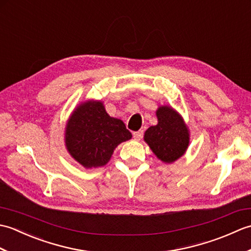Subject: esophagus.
<instances>
[{
    "instance_id": "obj_1",
    "label": "esophagus",
    "mask_w": 251,
    "mask_h": 251,
    "mask_svg": "<svg viewBox=\"0 0 251 251\" xmlns=\"http://www.w3.org/2000/svg\"><path fill=\"white\" fill-rule=\"evenodd\" d=\"M134 138L135 139H137V140H140V139H142V137H143V130H138V131H134Z\"/></svg>"
}]
</instances>
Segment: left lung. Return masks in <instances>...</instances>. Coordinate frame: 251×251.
Masks as SVG:
<instances>
[{"label":"left lung","instance_id":"1","mask_svg":"<svg viewBox=\"0 0 251 251\" xmlns=\"http://www.w3.org/2000/svg\"><path fill=\"white\" fill-rule=\"evenodd\" d=\"M158 123L148 128L145 141L165 163H173L184 154L189 146V130L181 116L169 106L156 111Z\"/></svg>","mask_w":251,"mask_h":251}]
</instances>
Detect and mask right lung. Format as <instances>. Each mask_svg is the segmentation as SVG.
Returning <instances> with one entry per match:
<instances>
[{
  "mask_svg": "<svg viewBox=\"0 0 251 251\" xmlns=\"http://www.w3.org/2000/svg\"><path fill=\"white\" fill-rule=\"evenodd\" d=\"M130 138L124 123L109 116L100 101L79 105L66 128L68 151L86 168L103 166L110 161L114 149Z\"/></svg>",
  "mask_w": 251,
  "mask_h": 251,
  "instance_id": "right-lung-1",
  "label": "right lung"
}]
</instances>
